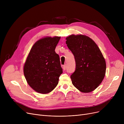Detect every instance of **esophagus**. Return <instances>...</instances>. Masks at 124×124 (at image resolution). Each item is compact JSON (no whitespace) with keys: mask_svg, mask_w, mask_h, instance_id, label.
Returning <instances> with one entry per match:
<instances>
[{"mask_svg":"<svg viewBox=\"0 0 124 124\" xmlns=\"http://www.w3.org/2000/svg\"><path fill=\"white\" fill-rule=\"evenodd\" d=\"M66 68V64H65V65H64L63 66V69L64 70H65Z\"/></svg>","mask_w":124,"mask_h":124,"instance_id":"1","label":"esophagus"}]
</instances>
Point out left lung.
Segmentation results:
<instances>
[{
	"label": "left lung",
	"mask_w": 124,
	"mask_h": 124,
	"mask_svg": "<svg viewBox=\"0 0 124 124\" xmlns=\"http://www.w3.org/2000/svg\"><path fill=\"white\" fill-rule=\"evenodd\" d=\"M66 40L76 62L75 72L70 76L73 85L82 93L93 92L105 77V58L96 44L88 36L71 35Z\"/></svg>",
	"instance_id": "1"
}]
</instances>
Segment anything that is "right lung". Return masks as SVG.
I'll use <instances>...</instances> for the list:
<instances>
[{
    "mask_svg": "<svg viewBox=\"0 0 124 124\" xmlns=\"http://www.w3.org/2000/svg\"><path fill=\"white\" fill-rule=\"evenodd\" d=\"M61 37H45L31 47L23 66V73L30 87L47 94L57 85L62 73L60 58L55 51Z\"/></svg>",
    "mask_w": 124,
    "mask_h": 124,
    "instance_id": "obj_1",
    "label": "right lung"
}]
</instances>
